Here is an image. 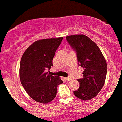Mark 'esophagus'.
<instances>
[{"label":"esophagus","mask_w":122,"mask_h":122,"mask_svg":"<svg viewBox=\"0 0 122 122\" xmlns=\"http://www.w3.org/2000/svg\"><path fill=\"white\" fill-rule=\"evenodd\" d=\"M71 79V77H66V78H65V80H66V81H70Z\"/></svg>","instance_id":"34e87169"}]
</instances>
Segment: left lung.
<instances>
[{"mask_svg":"<svg viewBox=\"0 0 122 122\" xmlns=\"http://www.w3.org/2000/svg\"><path fill=\"white\" fill-rule=\"evenodd\" d=\"M66 40L76 52L78 65L84 68L82 78L77 79L79 88L73 93L81 100H90L104 86L107 74L105 59L98 46L86 35H70Z\"/></svg>","mask_w":122,"mask_h":122,"instance_id":"obj_1","label":"left lung"}]
</instances>
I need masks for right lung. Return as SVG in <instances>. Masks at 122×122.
I'll use <instances>...</instances> for the list:
<instances>
[{"label":"right lung","instance_id":"1","mask_svg":"<svg viewBox=\"0 0 122 122\" xmlns=\"http://www.w3.org/2000/svg\"><path fill=\"white\" fill-rule=\"evenodd\" d=\"M63 37L38 40L24 52L21 58L19 77L24 89L35 101L48 103L54 99L57 86L62 84L58 76L45 73L53 66L52 59Z\"/></svg>","mask_w":122,"mask_h":122}]
</instances>
